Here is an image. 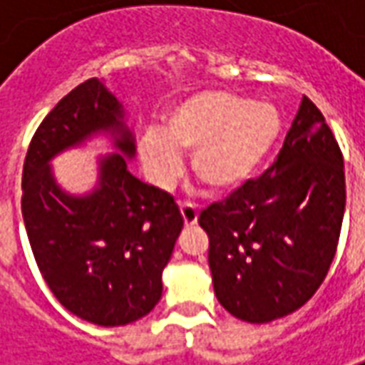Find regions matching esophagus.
<instances>
[{
  "label": "esophagus",
  "instance_id": "34e87169",
  "mask_svg": "<svg viewBox=\"0 0 365 365\" xmlns=\"http://www.w3.org/2000/svg\"><path fill=\"white\" fill-rule=\"evenodd\" d=\"M180 213L183 217V222H185V227H193V225H197V209L190 203H180Z\"/></svg>",
  "mask_w": 365,
  "mask_h": 365
}]
</instances>
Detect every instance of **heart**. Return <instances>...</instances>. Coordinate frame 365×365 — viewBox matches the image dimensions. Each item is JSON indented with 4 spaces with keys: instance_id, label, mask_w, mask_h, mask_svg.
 Returning a JSON list of instances; mask_svg holds the SVG:
<instances>
[{
    "instance_id": "b5f03b06",
    "label": "heart",
    "mask_w": 365,
    "mask_h": 365,
    "mask_svg": "<svg viewBox=\"0 0 365 365\" xmlns=\"http://www.w3.org/2000/svg\"><path fill=\"white\" fill-rule=\"evenodd\" d=\"M279 109L229 91H199L175 103L164 128L150 125L138 138V156L158 187L182 172V152H191V172L215 195L238 190L266 162L282 136Z\"/></svg>"
}]
</instances>
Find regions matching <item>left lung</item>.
Returning <instances> with one entry per match:
<instances>
[{
  "instance_id": "obj_1",
  "label": "left lung",
  "mask_w": 365,
  "mask_h": 365,
  "mask_svg": "<svg viewBox=\"0 0 365 365\" xmlns=\"http://www.w3.org/2000/svg\"><path fill=\"white\" fill-rule=\"evenodd\" d=\"M344 205L336 138L303 97L274 166L199 215L219 303L252 324L301 309L329 274Z\"/></svg>"
}]
</instances>
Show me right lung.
Returning <instances> with one entry per match:
<instances>
[{"instance_id": "obj_1", "label": "right lung", "mask_w": 365, "mask_h": 365, "mask_svg": "<svg viewBox=\"0 0 365 365\" xmlns=\"http://www.w3.org/2000/svg\"><path fill=\"white\" fill-rule=\"evenodd\" d=\"M99 134L113 152L98 159L93 190L70 194L51 160ZM135 154L125 107L91 78L44 117L23 166L21 209L36 266L60 305L99 327H123L156 307L183 227L174 197L130 174Z\"/></svg>"}]
</instances>
